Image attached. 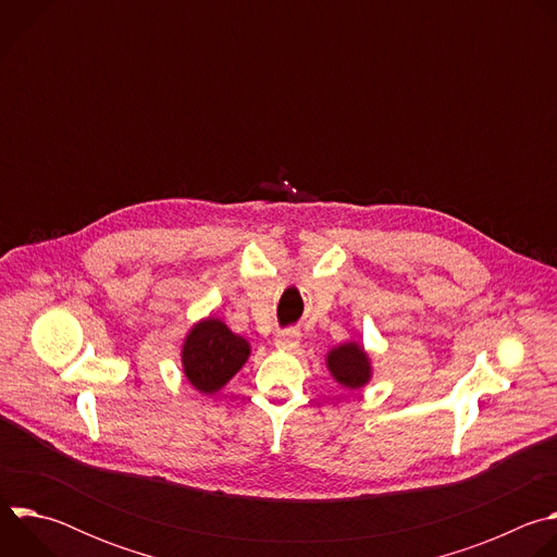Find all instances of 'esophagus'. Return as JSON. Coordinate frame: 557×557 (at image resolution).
Listing matches in <instances>:
<instances>
[{"mask_svg": "<svg viewBox=\"0 0 557 557\" xmlns=\"http://www.w3.org/2000/svg\"><path fill=\"white\" fill-rule=\"evenodd\" d=\"M275 346L280 350H295L299 346V331L297 329H284L275 335Z\"/></svg>", "mask_w": 557, "mask_h": 557, "instance_id": "esophagus-1", "label": "esophagus"}]
</instances>
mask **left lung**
Wrapping results in <instances>:
<instances>
[{"label": "left lung", "instance_id": "1", "mask_svg": "<svg viewBox=\"0 0 557 557\" xmlns=\"http://www.w3.org/2000/svg\"><path fill=\"white\" fill-rule=\"evenodd\" d=\"M329 368H331L333 376L350 389L366 385L370 379L368 357H366L363 348L357 344H344V346L335 348L329 355Z\"/></svg>", "mask_w": 557, "mask_h": 557}]
</instances>
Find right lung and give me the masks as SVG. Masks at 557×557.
I'll return each mask as SVG.
<instances>
[{"label": "right lung", "instance_id": "1", "mask_svg": "<svg viewBox=\"0 0 557 557\" xmlns=\"http://www.w3.org/2000/svg\"><path fill=\"white\" fill-rule=\"evenodd\" d=\"M249 357V344L233 335L222 322L207 320L198 324L183 348L185 374L200 392L220 389Z\"/></svg>", "mask_w": 557, "mask_h": 557}]
</instances>
